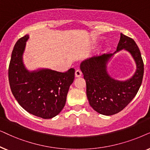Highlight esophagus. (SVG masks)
Returning <instances> with one entry per match:
<instances>
[{
    "instance_id": "1",
    "label": "esophagus",
    "mask_w": 150,
    "mask_h": 150,
    "mask_svg": "<svg viewBox=\"0 0 150 150\" xmlns=\"http://www.w3.org/2000/svg\"><path fill=\"white\" fill-rule=\"evenodd\" d=\"M75 77H79L81 76L82 73H81V72L79 71V70H77V71H75Z\"/></svg>"
}]
</instances>
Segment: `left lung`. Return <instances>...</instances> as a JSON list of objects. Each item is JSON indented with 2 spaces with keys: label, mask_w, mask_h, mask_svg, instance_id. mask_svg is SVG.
Listing matches in <instances>:
<instances>
[{
  "label": "left lung",
  "mask_w": 150,
  "mask_h": 150,
  "mask_svg": "<svg viewBox=\"0 0 150 150\" xmlns=\"http://www.w3.org/2000/svg\"><path fill=\"white\" fill-rule=\"evenodd\" d=\"M131 53L137 66L133 77L125 81L112 79L107 72V64L121 50ZM86 83V95L91 106L101 115L119 112L132 100L142 83L144 64L140 50L133 39L121 33L117 51L113 53L86 59L80 64Z\"/></svg>",
  "instance_id": "8db88e82"
}]
</instances>
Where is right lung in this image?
<instances>
[{
	"label": "right lung",
	"mask_w": 150,
	"mask_h": 150,
	"mask_svg": "<svg viewBox=\"0 0 150 150\" xmlns=\"http://www.w3.org/2000/svg\"><path fill=\"white\" fill-rule=\"evenodd\" d=\"M29 35L16 42L9 67V81L13 95L21 106L42 119L57 116L64 107L69 87L75 78V69L60 73L49 69L30 71L23 62Z\"/></svg>",
	"instance_id": "right-lung-1"
}]
</instances>
